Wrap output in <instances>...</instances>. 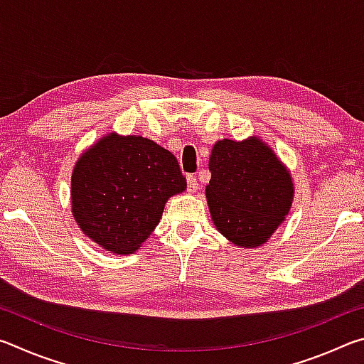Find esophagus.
<instances>
[{
	"label": "esophagus",
	"instance_id": "obj_1",
	"mask_svg": "<svg viewBox=\"0 0 364 364\" xmlns=\"http://www.w3.org/2000/svg\"><path fill=\"white\" fill-rule=\"evenodd\" d=\"M197 189H199V184H197V178L193 175H188V191L191 194L197 193Z\"/></svg>",
	"mask_w": 364,
	"mask_h": 364
}]
</instances>
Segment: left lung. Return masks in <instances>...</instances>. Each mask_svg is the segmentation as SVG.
<instances>
[{
    "instance_id": "left-lung-1",
    "label": "left lung",
    "mask_w": 364,
    "mask_h": 364,
    "mask_svg": "<svg viewBox=\"0 0 364 364\" xmlns=\"http://www.w3.org/2000/svg\"><path fill=\"white\" fill-rule=\"evenodd\" d=\"M208 170L205 197L215 228L237 247H260L291 210V171L258 136L217 141Z\"/></svg>"
}]
</instances>
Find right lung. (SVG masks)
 I'll return each instance as SVG.
<instances>
[{"label": "right lung", "mask_w": 364, "mask_h": 364, "mask_svg": "<svg viewBox=\"0 0 364 364\" xmlns=\"http://www.w3.org/2000/svg\"><path fill=\"white\" fill-rule=\"evenodd\" d=\"M186 186L170 151L136 134L109 133L73 167L72 215L86 237L128 255L156 230L170 197Z\"/></svg>", "instance_id": "1"}]
</instances>
